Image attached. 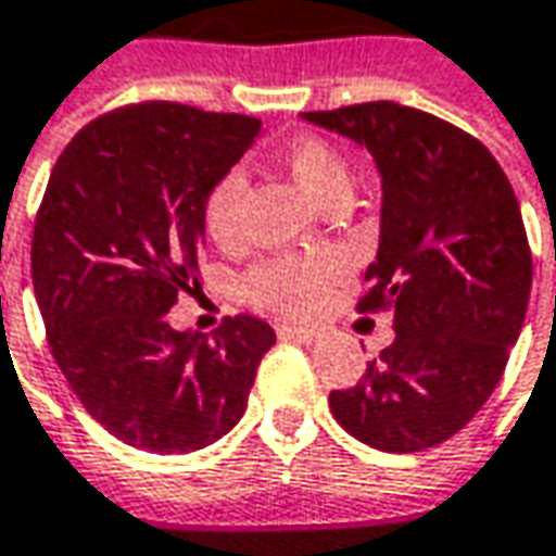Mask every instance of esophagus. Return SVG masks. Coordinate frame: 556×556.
I'll return each instance as SVG.
<instances>
[{
	"instance_id": "obj_1",
	"label": "esophagus",
	"mask_w": 556,
	"mask_h": 556,
	"mask_svg": "<svg viewBox=\"0 0 556 556\" xmlns=\"http://www.w3.org/2000/svg\"><path fill=\"white\" fill-rule=\"evenodd\" d=\"M279 337H289V340H299V343H311L317 337V330L308 324H299V320H279L277 324Z\"/></svg>"
}]
</instances>
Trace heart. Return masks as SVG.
Here are the masks:
<instances>
[{
    "label": "heart",
    "mask_w": 556,
    "mask_h": 556,
    "mask_svg": "<svg viewBox=\"0 0 556 556\" xmlns=\"http://www.w3.org/2000/svg\"><path fill=\"white\" fill-rule=\"evenodd\" d=\"M282 166L295 185L314 204L330 207L349 201L352 194V163L343 150L324 138H299L282 150ZM248 179L239 166L216 176L204 194V229L216 245H236L242 236V204H245ZM345 261L337 251H302V254H277L257 261L245 274L248 299L270 308L305 314L330 292V286L343 274Z\"/></svg>",
    "instance_id": "obj_1"
}]
</instances>
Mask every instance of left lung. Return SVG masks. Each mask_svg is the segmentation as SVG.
I'll list each match as a JSON object with an SVG mask.
<instances>
[{"label": "left lung", "instance_id": "obj_1", "mask_svg": "<svg viewBox=\"0 0 556 556\" xmlns=\"http://www.w3.org/2000/svg\"><path fill=\"white\" fill-rule=\"evenodd\" d=\"M375 153L380 248L358 311H393L396 340L330 412L383 453L438 446L504 377L532 289V248L513 185L478 138L393 100L305 113Z\"/></svg>", "mask_w": 556, "mask_h": 556}]
</instances>
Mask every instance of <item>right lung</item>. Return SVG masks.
<instances>
[{"instance_id":"obj_1","label":"right lung","mask_w":556,"mask_h":556,"mask_svg":"<svg viewBox=\"0 0 556 556\" xmlns=\"http://www.w3.org/2000/svg\"><path fill=\"white\" fill-rule=\"evenodd\" d=\"M261 131L254 115L144 100L87 122L52 166L30 242L37 305L68 387L128 446L219 441L277 343L251 314L223 317L211 340L163 317L198 286L207 188Z\"/></svg>"}]
</instances>
